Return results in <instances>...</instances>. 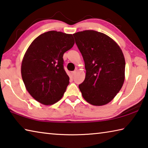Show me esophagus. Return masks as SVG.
<instances>
[{
	"instance_id": "34e87169",
	"label": "esophagus",
	"mask_w": 148,
	"mask_h": 148,
	"mask_svg": "<svg viewBox=\"0 0 148 148\" xmlns=\"http://www.w3.org/2000/svg\"><path fill=\"white\" fill-rule=\"evenodd\" d=\"M76 74V71L72 72V76H74V75Z\"/></svg>"
}]
</instances>
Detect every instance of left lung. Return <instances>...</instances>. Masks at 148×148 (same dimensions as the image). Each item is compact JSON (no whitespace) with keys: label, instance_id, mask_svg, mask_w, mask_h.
<instances>
[{"label":"left lung","instance_id":"8db88e82","mask_svg":"<svg viewBox=\"0 0 148 148\" xmlns=\"http://www.w3.org/2000/svg\"><path fill=\"white\" fill-rule=\"evenodd\" d=\"M85 62L86 78L79 89L89 104L102 106L113 99L125 79V61L121 48L102 32L87 30L74 33Z\"/></svg>","mask_w":148,"mask_h":148}]
</instances>
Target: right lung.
<instances>
[{
	"label": "right lung",
	"instance_id": "1",
	"mask_svg": "<svg viewBox=\"0 0 148 148\" xmlns=\"http://www.w3.org/2000/svg\"><path fill=\"white\" fill-rule=\"evenodd\" d=\"M74 44L72 34L51 31L40 35L30 45L22 61L21 76L36 101L51 105L63 96L69 77L62 57Z\"/></svg>",
	"mask_w": 148,
	"mask_h": 148
}]
</instances>
